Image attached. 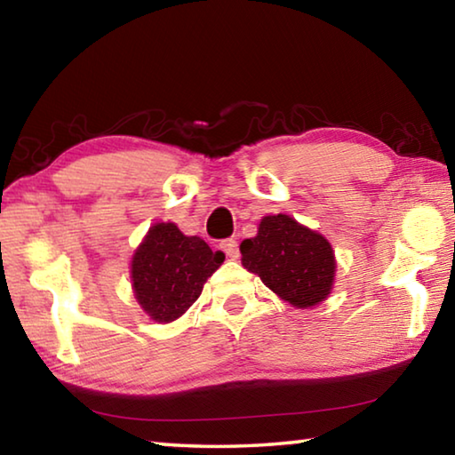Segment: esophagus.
<instances>
[{
	"mask_svg": "<svg viewBox=\"0 0 455 455\" xmlns=\"http://www.w3.org/2000/svg\"><path fill=\"white\" fill-rule=\"evenodd\" d=\"M220 249L227 252L228 259H236L238 257V243L235 238H227V241L220 243Z\"/></svg>",
	"mask_w": 455,
	"mask_h": 455,
	"instance_id": "34e87169",
	"label": "esophagus"
}]
</instances>
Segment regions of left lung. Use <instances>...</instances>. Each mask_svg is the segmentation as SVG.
<instances>
[{"instance_id": "left-lung-1", "label": "left lung", "mask_w": 455, "mask_h": 455, "mask_svg": "<svg viewBox=\"0 0 455 455\" xmlns=\"http://www.w3.org/2000/svg\"><path fill=\"white\" fill-rule=\"evenodd\" d=\"M243 265L292 307H315L335 276L333 249L325 236L287 214L265 217L255 238L241 243Z\"/></svg>"}]
</instances>
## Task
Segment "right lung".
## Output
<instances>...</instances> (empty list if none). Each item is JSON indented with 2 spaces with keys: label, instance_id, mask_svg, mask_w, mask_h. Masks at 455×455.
Here are the masks:
<instances>
[{
  "label": "right lung",
  "instance_id": "1",
  "mask_svg": "<svg viewBox=\"0 0 455 455\" xmlns=\"http://www.w3.org/2000/svg\"><path fill=\"white\" fill-rule=\"evenodd\" d=\"M225 260L203 238L184 236L172 222L154 225L132 259V287L142 309L158 323L179 319Z\"/></svg>",
  "mask_w": 455,
  "mask_h": 455
}]
</instances>
